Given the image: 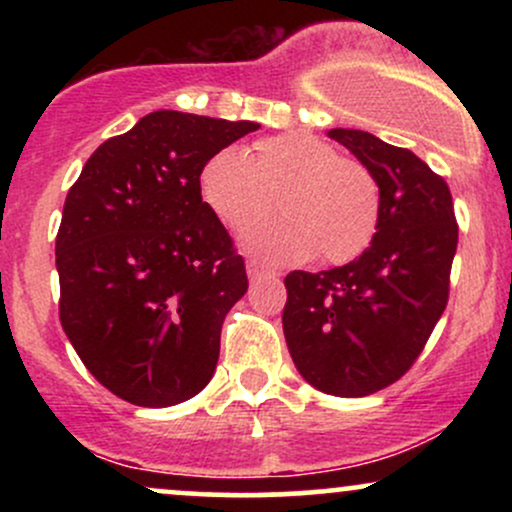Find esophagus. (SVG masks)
<instances>
[{
  "label": "esophagus",
  "instance_id": "34e87169",
  "mask_svg": "<svg viewBox=\"0 0 512 512\" xmlns=\"http://www.w3.org/2000/svg\"><path fill=\"white\" fill-rule=\"evenodd\" d=\"M248 276H250V279H262V276H276V272H274V269L264 267L262 262L250 260L248 262Z\"/></svg>",
  "mask_w": 512,
  "mask_h": 512
}]
</instances>
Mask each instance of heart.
Masks as SVG:
<instances>
[{"label": "heart", "mask_w": 512, "mask_h": 512, "mask_svg": "<svg viewBox=\"0 0 512 512\" xmlns=\"http://www.w3.org/2000/svg\"><path fill=\"white\" fill-rule=\"evenodd\" d=\"M199 195L228 228H245L273 206L282 219L250 227L240 245L267 262L317 257L344 264L368 250L380 226V185L366 163L337 146L291 132L260 139L252 156L226 146L199 170Z\"/></svg>", "instance_id": "obj_1"}]
</instances>
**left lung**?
<instances>
[{"instance_id": "obj_1", "label": "left lung", "mask_w": 512, "mask_h": 512, "mask_svg": "<svg viewBox=\"0 0 512 512\" xmlns=\"http://www.w3.org/2000/svg\"><path fill=\"white\" fill-rule=\"evenodd\" d=\"M380 185V226L344 267L284 279V337L298 373L334 397H366L402 378L448 305L457 221L450 187L411 154L361 132L330 129Z\"/></svg>"}]
</instances>
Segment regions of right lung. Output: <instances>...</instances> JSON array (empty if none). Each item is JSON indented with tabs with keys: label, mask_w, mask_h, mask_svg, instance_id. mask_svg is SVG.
<instances>
[{
	"label": "right lung",
	"mask_w": 512,
	"mask_h": 512,
	"mask_svg": "<svg viewBox=\"0 0 512 512\" xmlns=\"http://www.w3.org/2000/svg\"><path fill=\"white\" fill-rule=\"evenodd\" d=\"M257 122L156 110L93 151L64 199L60 322L93 378L137 407L202 392L245 262L199 195L214 151Z\"/></svg>",
	"instance_id": "right-lung-1"
}]
</instances>
